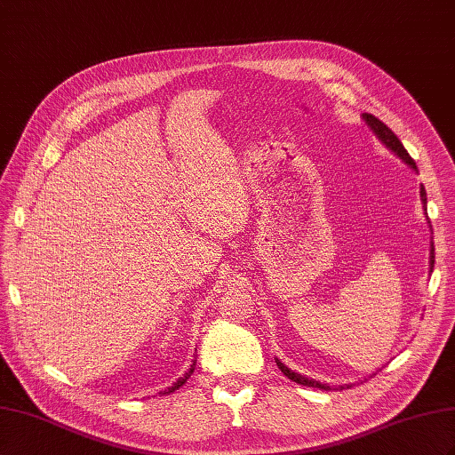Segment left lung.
Masks as SVG:
<instances>
[{"label": "left lung", "instance_id": "obj_1", "mask_svg": "<svg viewBox=\"0 0 455 455\" xmlns=\"http://www.w3.org/2000/svg\"><path fill=\"white\" fill-rule=\"evenodd\" d=\"M364 120H366V124L371 127V132L379 137V140L383 142V145H385L387 148H391V150L398 156L400 160H404L408 165L413 167V170H418V167H415L413 158L408 154V150L404 148V145H402L400 139L391 132V129H388L381 120H378V118H375V116H371V114H364ZM421 202H423V205H427V194H425V188H423V187H421ZM425 210H427V207H425ZM433 267H435V245L431 248V270H433ZM276 366L282 370V373L285 375V378L295 381V383L305 385V387L322 388V391H330L328 385H323V383L315 381V379H308V378H305V375H301V373H295L293 370H290L288 366L282 364V362H280L278 358H276ZM341 388H345V387H341Z\"/></svg>", "mask_w": 455, "mask_h": 455}]
</instances>
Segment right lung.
I'll use <instances>...</instances> for the list:
<instances>
[{
	"mask_svg": "<svg viewBox=\"0 0 455 455\" xmlns=\"http://www.w3.org/2000/svg\"><path fill=\"white\" fill-rule=\"evenodd\" d=\"M194 366H196V362H194V364L190 366V370H188V371L183 375V378H179V379H177V381H175L172 387H167L165 391H162L160 395H162V396H164V395H172V393H175V391H177L179 387H183V385H185V381H187V379L190 378V375H192V371H194Z\"/></svg>",
	"mask_w": 455,
	"mask_h": 455,
	"instance_id": "1",
	"label": "right lung"
}]
</instances>
